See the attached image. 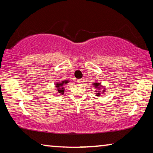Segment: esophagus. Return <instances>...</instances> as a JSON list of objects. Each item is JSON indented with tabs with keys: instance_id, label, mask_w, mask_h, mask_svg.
Returning <instances> with one entry per match:
<instances>
[{
	"instance_id": "1",
	"label": "esophagus",
	"mask_w": 153,
	"mask_h": 153,
	"mask_svg": "<svg viewBox=\"0 0 153 153\" xmlns=\"http://www.w3.org/2000/svg\"><path fill=\"white\" fill-rule=\"evenodd\" d=\"M77 82L78 83V84H81V83L82 82V79H78V80H77Z\"/></svg>"
}]
</instances>
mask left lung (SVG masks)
Masks as SVG:
<instances>
[{
	"instance_id": "left-lung-1",
	"label": "left lung",
	"mask_w": 153,
	"mask_h": 153,
	"mask_svg": "<svg viewBox=\"0 0 153 153\" xmlns=\"http://www.w3.org/2000/svg\"><path fill=\"white\" fill-rule=\"evenodd\" d=\"M100 84H99V83H95V84H94V86H95L94 87L96 88H98V86H100ZM100 91H98V93H97V96H98V97H99V96L100 95Z\"/></svg>"
}]
</instances>
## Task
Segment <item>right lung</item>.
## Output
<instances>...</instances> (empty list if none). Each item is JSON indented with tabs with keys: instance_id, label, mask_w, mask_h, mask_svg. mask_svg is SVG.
I'll use <instances>...</instances> for the list:
<instances>
[{
	"instance_id": "obj_1",
	"label": "right lung",
	"mask_w": 153,
	"mask_h": 153,
	"mask_svg": "<svg viewBox=\"0 0 153 153\" xmlns=\"http://www.w3.org/2000/svg\"><path fill=\"white\" fill-rule=\"evenodd\" d=\"M68 83V80H65V82H57L56 84V88L58 90V92L59 94H64V87H63V85L64 84H67Z\"/></svg>"
}]
</instances>
